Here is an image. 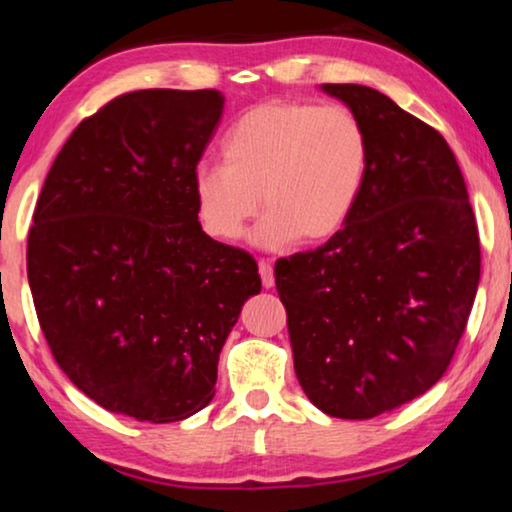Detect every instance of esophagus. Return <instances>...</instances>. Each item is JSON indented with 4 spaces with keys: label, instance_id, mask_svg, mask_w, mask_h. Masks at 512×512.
Wrapping results in <instances>:
<instances>
[{
    "label": "esophagus",
    "instance_id": "34e87169",
    "mask_svg": "<svg viewBox=\"0 0 512 512\" xmlns=\"http://www.w3.org/2000/svg\"><path fill=\"white\" fill-rule=\"evenodd\" d=\"M258 272H261V282L265 289H272L275 286V272H272L270 261H258Z\"/></svg>",
    "mask_w": 512,
    "mask_h": 512
}]
</instances>
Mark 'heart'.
<instances>
[{
  "label": "heart",
  "instance_id": "heart-1",
  "mask_svg": "<svg viewBox=\"0 0 512 512\" xmlns=\"http://www.w3.org/2000/svg\"><path fill=\"white\" fill-rule=\"evenodd\" d=\"M223 160L193 170L200 226L235 242L263 205L256 242L282 249L324 242L345 226L366 184L370 144L366 125L342 104L272 100L237 118Z\"/></svg>",
  "mask_w": 512,
  "mask_h": 512
}]
</instances>
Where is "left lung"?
<instances>
[{"label":"left lung","instance_id":"8db88e82","mask_svg":"<svg viewBox=\"0 0 512 512\" xmlns=\"http://www.w3.org/2000/svg\"><path fill=\"white\" fill-rule=\"evenodd\" d=\"M321 90L366 125L368 177L345 226L279 258L275 284L307 398L331 417L370 419L450 366L480 282L478 223L438 130L375 88Z\"/></svg>","mask_w":512,"mask_h":512}]
</instances>
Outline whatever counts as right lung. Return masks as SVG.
<instances>
[{
  "instance_id": "1",
  "label": "right lung",
  "mask_w": 512,
  "mask_h": 512,
  "mask_svg": "<svg viewBox=\"0 0 512 512\" xmlns=\"http://www.w3.org/2000/svg\"><path fill=\"white\" fill-rule=\"evenodd\" d=\"M219 90L125 93L83 118L41 188L27 279L53 359L104 410L167 424L214 398L244 300L247 251L202 230L193 170Z\"/></svg>"
}]
</instances>
